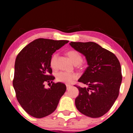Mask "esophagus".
Segmentation results:
<instances>
[{
	"mask_svg": "<svg viewBox=\"0 0 133 133\" xmlns=\"http://www.w3.org/2000/svg\"><path fill=\"white\" fill-rule=\"evenodd\" d=\"M66 87L67 90H68V89L71 87V85H66Z\"/></svg>",
	"mask_w": 133,
	"mask_h": 133,
	"instance_id": "34e87169",
	"label": "esophagus"
}]
</instances>
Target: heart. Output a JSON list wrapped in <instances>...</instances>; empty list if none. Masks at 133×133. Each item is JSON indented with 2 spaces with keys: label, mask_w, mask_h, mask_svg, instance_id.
Listing matches in <instances>:
<instances>
[{
  "label": "heart",
  "mask_w": 133,
  "mask_h": 133,
  "mask_svg": "<svg viewBox=\"0 0 133 133\" xmlns=\"http://www.w3.org/2000/svg\"><path fill=\"white\" fill-rule=\"evenodd\" d=\"M67 55L72 62L75 65L81 66L82 62V56L79 52L74 50H71L68 51L66 52ZM58 58V54L54 53L51 57L50 61V65L52 68H55L56 67V63ZM56 77L57 81L62 82L66 84H70L73 82L76 79H77V76L74 73H71V72H67L64 71L57 72L56 74Z\"/></svg>",
  "instance_id": "obj_1"
}]
</instances>
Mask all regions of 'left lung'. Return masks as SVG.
I'll list each match as a JSON object with an SVG mask.
<instances>
[{
    "label": "left lung",
    "mask_w": 133,
    "mask_h": 133,
    "mask_svg": "<svg viewBox=\"0 0 133 133\" xmlns=\"http://www.w3.org/2000/svg\"><path fill=\"white\" fill-rule=\"evenodd\" d=\"M70 45L86 57L88 65L78 80L88 87L75 85L79 91L75 99L76 108L88 117H101L110 110L119 96L122 80L119 60L112 52L92 42H71Z\"/></svg>",
    "instance_id": "8db88e82"
}]
</instances>
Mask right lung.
Returning <instances> with one entry per match:
<instances>
[{
  "mask_svg": "<svg viewBox=\"0 0 133 133\" xmlns=\"http://www.w3.org/2000/svg\"><path fill=\"white\" fill-rule=\"evenodd\" d=\"M40 38L25 46L16 57L12 84L18 102L27 113L42 118L56 110L65 93L64 83H54L50 61L52 54L68 42ZM52 83L48 89L46 83Z\"/></svg>",
  "mask_w": 133,
  "mask_h": 133,
  "instance_id": "right-lung-1",
  "label": "right lung"
}]
</instances>
